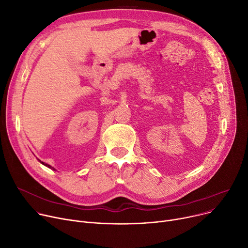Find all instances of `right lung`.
<instances>
[{
    "label": "right lung",
    "instance_id": "add662e5",
    "mask_svg": "<svg viewBox=\"0 0 248 248\" xmlns=\"http://www.w3.org/2000/svg\"><path fill=\"white\" fill-rule=\"evenodd\" d=\"M38 161H39V162H40V163H41V164H42V165H44V166H46V167H48V168H49V169H52V170H55V169H54V168H53V167H52V166H50V165H48V164H46V163H44V162H42V161H40V160H39V159H38Z\"/></svg>",
    "mask_w": 248,
    "mask_h": 248
}]
</instances>
